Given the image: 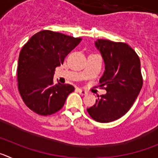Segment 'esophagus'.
Masks as SVG:
<instances>
[{
  "label": "esophagus",
  "instance_id": "34e87169",
  "mask_svg": "<svg viewBox=\"0 0 158 158\" xmlns=\"http://www.w3.org/2000/svg\"><path fill=\"white\" fill-rule=\"evenodd\" d=\"M77 92L79 93H80L81 95H82V96H85V95L88 94L87 92L85 91V90H83V89H77Z\"/></svg>",
  "mask_w": 158,
  "mask_h": 158
}]
</instances>
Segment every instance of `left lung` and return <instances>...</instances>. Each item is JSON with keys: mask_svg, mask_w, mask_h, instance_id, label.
<instances>
[{"mask_svg": "<svg viewBox=\"0 0 158 158\" xmlns=\"http://www.w3.org/2000/svg\"><path fill=\"white\" fill-rule=\"evenodd\" d=\"M105 71L100 83L107 91L88 108L89 115L100 123H109L123 116L132 107L143 84L139 55L127 43L98 40Z\"/></svg>", "mask_w": 158, "mask_h": 158, "instance_id": "left-lung-1", "label": "left lung"}]
</instances>
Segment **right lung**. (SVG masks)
Here are the masks:
<instances>
[{
  "label": "right lung",
  "mask_w": 158,
  "mask_h": 158,
  "mask_svg": "<svg viewBox=\"0 0 158 158\" xmlns=\"http://www.w3.org/2000/svg\"><path fill=\"white\" fill-rule=\"evenodd\" d=\"M81 38L43 30L31 38L19 53L17 66L18 89L29 109L40 115H51L62 109L74 87L54 85L55 68L63 64L66 55Z\"/></svg>",
  "instance_id": "right-lung-1"
}]
</instances>
